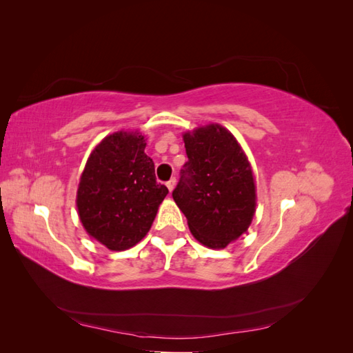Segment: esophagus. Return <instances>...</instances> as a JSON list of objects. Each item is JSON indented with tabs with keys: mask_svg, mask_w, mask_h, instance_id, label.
Listing matches in <instances>:
<instances>
[{
	"mask_svg": "<svg viewBox=\"0 0 353 353\" xmlns=\"http://www.w3.org/2000/svg\"><path fill=\"white\" fill-rule=\"evenodd\" d=\"M175 184H176V179L175 178H170L168 183H166V187H168L169 191H172L175 188Z\"/></svg>",
	"mask_w": 353,
	"mask_h": 353,
	"instance_id": "obj_1",
	"label": "esophagus"
}]
</instances>
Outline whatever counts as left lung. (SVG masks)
<instances>
[{"mask_svg": "<svg viewBox=\"0 0 353 353\" xmlns=\"http://www.w3.org/2000/svg\"><path fill=\"white\" fill-rule=\"evenodd\" d=\"M188 162L172 197L191 234L210 249H223L248 231L256 209V185L248 157L218 123L184 134Z\"/></svg>", "mask_w": 353, "mask_h": 353, "instance_id": "1", "label": "left lung"}]
</instances>
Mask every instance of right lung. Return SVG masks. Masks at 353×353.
<instances>
[{
	"mask_svg": "<svg viewBox=\"0 0 353 353\" xmlns=\"http://www.w3.org/2000/svg\"><path fill=\"white\" fill-rule=\"evenodd\" d=\"M140 132H114L94 148L81 175L77 206L82 225L110 250L141 241L169 193L156 181Z\"/></svg>",
	"mask_w": 353,
	"mask_h": 353,
	"instance_id": "obj_1",
	"label": "right lung"
}]
</instances>
